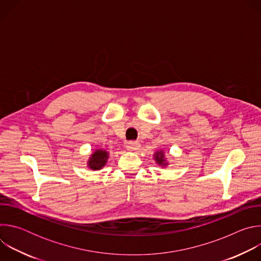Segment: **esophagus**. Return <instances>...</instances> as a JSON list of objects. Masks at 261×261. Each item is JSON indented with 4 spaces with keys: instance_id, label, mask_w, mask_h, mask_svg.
Here are the masks:
<instances>
[{
    "instance_id": "esophagus-1",
    "label": "esophagus",
    "mask_w": 261,
    "mask_h": 261,
    "mask_svg": "<svg viewBox=\"0 0 261 261\" xmlns=\"http://www.w3.org/2000/svg\"><path fill=\"white\" fill-rule=\"evenodd\" d=\"M139 146H140V144H139L138 141L131 140V141H129L127 143V148H128V150H130V151H136V150H138Z\"/></svg>"
}]
</instances>
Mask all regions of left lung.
Listing matches in <instances>:
<instances>
[{
	"mask_svg": "<svg viewBox=\"0 0 261 261\" xmlns=\"http://www.w3.org/2000/svg\"><path fill=\"white\" fill-rule=\"evenodd\" d=\"M157 162L159 164H163L164 163V159H163V153L162 152H159V153H156V158Z\"/></svg>",
	"mask_w": 261,
	"mask_h": 261,
	"instance_id": "obj_1",
	"label": "left lung"
}]
</instances>
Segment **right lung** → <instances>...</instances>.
Returning a JSON list of instances; mask_svg holds the SVG:
<instances>
[{
	"instance_id": "obj_1",
	"label": "right lung",
	"mask_w": 261,
	"mask_h": 261,
	"mask_svg": "<svg viewBox=\"0 0 261 261\" xmlns=\"http://www.w3.org/2000/svg\"><path fill=\"white\" fill-rule=\"evenodd\" d=\"M108 158V153L102 150H98L96 151L93 155L92 158L89 161V166L92 169H101V167H103L106 163V160Z\"/></svg>"
}]
</instances>
